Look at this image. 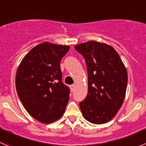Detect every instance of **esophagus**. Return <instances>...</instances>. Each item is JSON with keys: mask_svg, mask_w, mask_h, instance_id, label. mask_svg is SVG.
Returning <instances> with one entry per match:
<instances>
[{"mask_svg": "<svg viewBox=\"0 0 146 146\" xmlns=\"http://www.w3.org/2000/svg\"><path fill=\"white\" fill-rule=\"evenodd\" d=\"M75 85L74 84H73V85H72V86H70V88H71V91H74V89L75 88Z\"/></svg>", "mask_w": 146, "mask_h": 146, "instance_id": "esophagus-1", "label": "esophagus"}]
</instances>
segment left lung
<instances>
[{
  "label": "left lung",
  "mask_w": 146,
  "mask_h": 146,
  "mask_svg": "<svg viewBox=\"0 0 146 146\" xmlns=\"http://www.w3.org/2000/svg\"><path fill=\"white\" fill-rule=\"evenodd\" d=\"M74 49L84 57L88 71V95L80 103L88 121L102 124L116 115L123 104L127 71L113 47L96 41L81 43Z\"/></svg>",
  "instance_id": "8db88e82"
}]
</instances>
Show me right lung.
Masks as SVG:
<instances>
[{"mask_svg":"<svg viewBox=\"0 0 146 146\" xmlns=\"http://www.w3.org/2000/svg\"><path fill=\"white\" fill-rule=\"evenodd\" d=\"M68 45L45 42L36 45L23 58L17 70L18 96L31 116L50 123L64 115L69 99V88L62 82L60 60Z\"/></svg>","mask_w":146,"mask_h":146,"instance_id":"right-lung-1","label":"right lung"}]
</instances>
